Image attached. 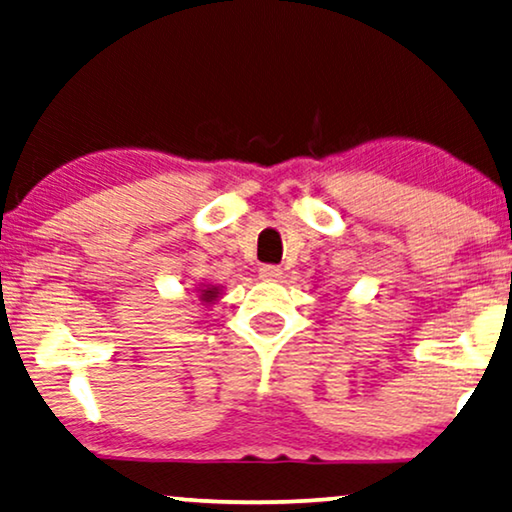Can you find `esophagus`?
Returning a JSON list of instances; mask_svg holds the SVG:
<instances>
[{
	"label": "esophagus",
	"instance_id": "esophagus-1",
	"mask_svg": "<svg viewBox=\"0 0 512 512\" xmlns=\"http://www.w3.org/2000/svg\"><path fill=\"white\" fill-rule=\"evenodd\" d=\"M258 275H261V280L265 282H277L282 280V268L280 265H263V268L258 270Z\"/></svg>",
	"mask_w": 512,
	"mask_h": 512
}]
</instances>
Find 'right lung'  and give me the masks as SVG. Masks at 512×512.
<instances>
[{
	"label": "right lung",
	"instance_id": "1",
	"mask_svg": "<svg viewBox=\"0 0 512 512\" xmlns=\"http://www.w3.org/2000/svg\"><path fill=\"white\" fill-rule=\"evenodd\" d=\"M195 294L199 298V303L211 305V303H216L218 298L223 296V287H218V284H199Z\"/></svg>",
	"mask_w": 512,
	"mask_h": 512
}]
</instances>
